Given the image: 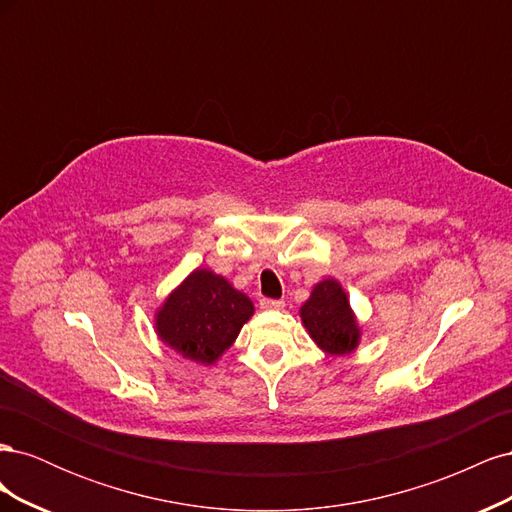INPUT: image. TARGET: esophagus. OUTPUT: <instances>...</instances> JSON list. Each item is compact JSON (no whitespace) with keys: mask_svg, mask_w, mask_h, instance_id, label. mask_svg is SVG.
Wrapping results in <instances>:
<instances>
[{"mask_svg":"<svg viewBox=\"0 0 512 512\" xmlns=\"http://www.w3.org/2000/svg\"><path fill=\"white\" fill-rule=\"evenodd\" d=\"M284 301L282 299H260V307L262 309H284Z\"/></svg>","mask_w":512,"mask_h":512,"instance_id":"esophagus-1","label":"esophagus"}]
</instances>
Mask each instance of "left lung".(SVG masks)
Returning <instances> with one entry per match:
<instances>
[{
  "label": "left lung",
  "instance_id": "1",
  "mask_svg": "<svg viewBox=\"0 0 512 512\" xmlns=\"http://www.w3.org/2000/svg\"><path fill=\"white\" fill-rule=\"evenodd\" d=\"M301 320L314 342L329 354H348L359 346V324L354 320L346 292L335 280L316 284L301 307Z\"/></svg>",
  "mask_w": 512,
  "mask_h": 512
}]
</instances>
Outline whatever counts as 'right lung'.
Instances as JSON below:
<instances>
[{"label":"right lung","instance_id":"add662e5","mask_svg":"<svg viewBox=\"0 0 512 512\" xmlns=\"http://www.w3.org/2000/svg\"><path fill=\"white\" fill-rule=\"evenodd\" d=\"M252 314V301L222 275L196 269L160 307L156 329L185 359L209 365L232 346Z\"/></svg>","mask_w":512,"mask_h":512}]
</instances>
